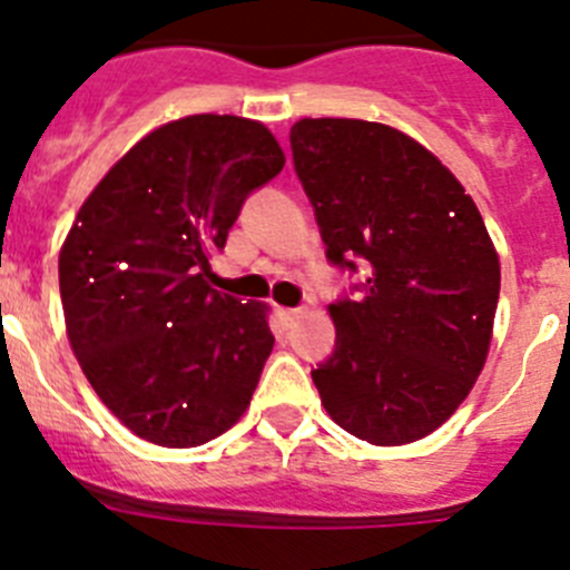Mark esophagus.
Returning a JSON list of instances; mask_svg holds the SVG:
<instances>
[{"instance_id":"1","label":"esophagus","mask_w":570,"mask_h":570,"mask_svg":"<svg viewBox=\"0 0 570 570\" xmlns=\"http://www.w3.org/2000/svg\"><path fill=\"white\" fill-rule=\"evenodd\" d=\"M302 314H305V311H302V308H282V311H279V316H282V320H285V322H288V325H291V322H294V320H299Z\"/></svg>"}]
</instances>
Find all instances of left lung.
I'll return each mask as SVG.
<instances>
[{"mask_svg": "<svg viewBox=\"0 0 570 570\" xmlns=\"http://www.w3.org/2000/svg\"><path fill=\"white\" fill-rule=\"evenodd\" d=\"M294 170L334 268L367 276L328 305L334 354L311 371L347 434L405 445L454 414L485 365L500 259L456 176L411 136L302 119Z\"/></svg>", "mask_w": 570, "mask_h": 570, "instance_id": "1", "label": "left lung"}]
</instances>
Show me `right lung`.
Segmentation results:
<instances>
[{
	"label": "right lung",
	"mask_w": 570,
	"mask_h": 570,
	"mask_svg": "<svg viewBox=\"0 0 570 570\" xmlns=\"http://www.w3.org/2000/svg\"><path fill=\"white\" fill-rule=\"evenodd\" d=\"M282 165L265 125L185 116L105 174L65 239L70 347L110 414L154 445H205L250 405L274 334L262 302L210 288L208 259Z\"/></svg>",
	"instance_id": "add662e5"
}]
</instances>
